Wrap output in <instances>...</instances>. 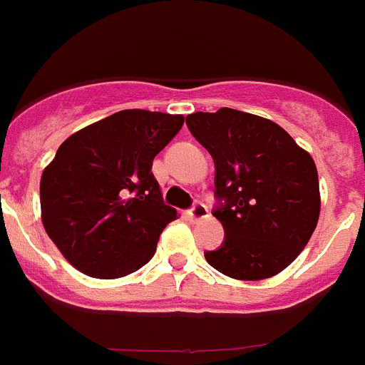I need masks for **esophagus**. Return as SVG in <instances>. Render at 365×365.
<instances>
[{"label": "esophagus", "instance_id": "obj_1", "mask_svg": "<svg viewBox=\"0 0 365 365\" xmlns=\"http://www.w3.org/2000/svg\"><path fill=\"white\" fill-rule=\"evenodd\" d=\"M207 213H210V211H207V207L204 206V204H200V202H197V204H195V206H192L191 210L187 211L189 219H191L192 222H197V220L206 219Z\"/></svg>", "mask_w": 365, "mask_h": 365}]
</instances>
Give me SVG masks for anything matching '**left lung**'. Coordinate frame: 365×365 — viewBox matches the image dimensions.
<instances>
[{
    "instance_id": "8db88e82",
    "label": "left lung",
    "mask_w": 365,
    "mask_h": 365,
    "mask_svg": "<svg viewBox=\"0 0 365 365\" xmlns=\"http://www.w3.org/2000/svg\"><path fill=\"white\" fill-rule=\"evenodd\" d=\"M215 163L213 215L225 228L207 263L235 280L278 274L302 252L319 219V178L312 155L286 130L222 107L185 118Z\"/></svg>"
}]
</instances>
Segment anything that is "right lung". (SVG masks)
Here are the masks:
<instances>
[{"label": "right lung", "instance_id": "right-lung-1", "mask_svg": "<svg viewBox=\"0 0 365 365\" xmlns=\"http://www.w3.org/2000/svg\"><path fill=\"white\" fill-rule=\"evenodd\" d=\"M182 125V115L124 109L59 146L41 178L42 225L78 271L111 280L152 259L178 217L152 161Z\"/></svg>", "mask_w": 365, "mask_h": 365}]
</instances>
